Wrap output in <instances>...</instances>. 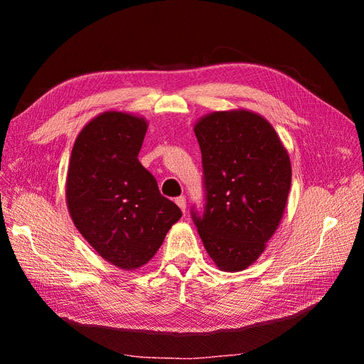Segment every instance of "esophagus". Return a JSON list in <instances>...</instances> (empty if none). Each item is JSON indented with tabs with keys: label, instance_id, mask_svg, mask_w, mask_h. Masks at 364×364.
Instances as JSON below:
<instances>
[{
	"label": "esophagus",
	"instance_id": "esophagus-1",
	"mask_svg": "<svg viewBox=\"0 0 364 364\" xmlns=\"http://www.w3.org/2000/svg\"><path fill=\"white\" fill-rule=\"evenodd\" d=\"M174 202H176V205H178V206L181 208V211L185 213V209H186V199H185V197L181 196V197H178V199H176Z\"/></svg>",
	"mask_w": 364,
	"mask_h": 364
}]
</instances>
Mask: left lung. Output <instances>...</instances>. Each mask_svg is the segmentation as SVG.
<instances>
[{"label": "left lung", "instance_id": "1", "mask_svg": "<svg viewBox=\"0 0 364 364\" xmlns=\"http://www.w3.org/2000/svg\"><path fill=\"white\" fill-rule=\"evenodd\" d=\"M205 173V214L194 223L223 272H241L277 232L291 185L287 149L269 121L247 109L206 114L196 121Z\"/></svg>", "mask_w": 364, "mask_h": 364}]
</instances>
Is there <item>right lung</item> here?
<instances>
[{
    "instance_id": "1",
    "label": "right lung",
    "mask_w": 364,
    "mask_h": 364,
    "mask_svg": "<svg viewBox=\"0 0 364 364\" xmlns=\"http://www.w3.org/2000/svg\"><path fill=\"white\" fill-rule=\"evenodd\" d=\"M147 127L144 117L129 112L92 118L75 138L65 185L79 232L103 259L127 272L155 257L182 217L138 161Z\"/></svg>"
}]
</instances>
